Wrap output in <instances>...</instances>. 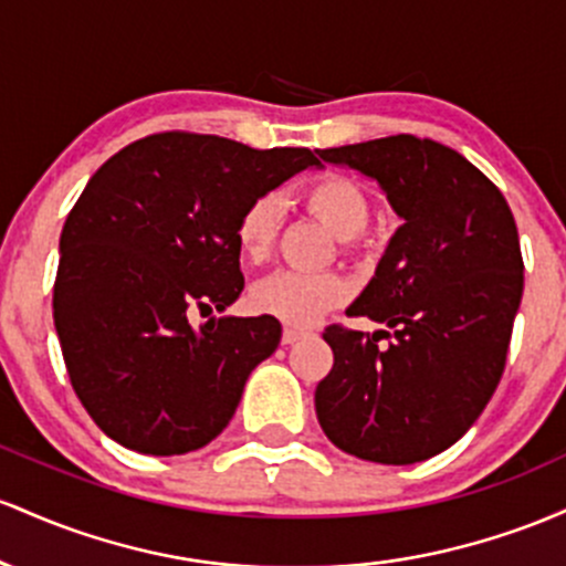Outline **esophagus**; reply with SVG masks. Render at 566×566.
<instances>
[{"instance_id":"esophagus-1","label":"esophagus","mask_w":566,"mask_h":566,"mask_svg":"<svg viewBox=\"0 0 566 566\" xmlns=\"http://www.w3.org/2000/svg\"><path fill=\"white\" fill-rule=\"evenodd\" d=\"M304 336V332L300 328H283V345H294V342H300Z\"/></svg>"}]
</instances>
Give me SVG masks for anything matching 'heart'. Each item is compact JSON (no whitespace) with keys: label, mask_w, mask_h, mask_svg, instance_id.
<instances>
[{"label":"heart","mask_w":566,"mask_h":566,"mask_svg":"<svg viewBox=\"0 0 566 566\" xmlns=\"http://www.w3.org/2000/svg\"><path fill=\"white\" fill-rule=\"evenodd\" d=\"M300 202L326 224L339 240H355L368 224V198L353 179L339 174L315 176L300 189ZM281 227V202L272 195L251 200L240 213L234 238L238 249L253 264L270 259ZM350 296V285L339 275H304V272H275L251 289V304L256 313L272 315L289 326H310L328 310L339 307Z\"/></svg>","instance_id":"heart-1"}]
</instances>
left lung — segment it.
<instances>
[{"instance_id":"1","label":"left lung","mask_w":566,"mask_h":566,"mask_svg":"<svg viewBox=\"0 0 566 566\" xmlns=\"http://www.w3.org/2000/svg\"><path fill=\"white\" fill-rule=\"evenodd\" d=\"M374 179L401 219L347 315L390 332L328 326L334 366L315 411L342 452L411 465L452 447L497 390L524 291L516 221L460 151L417 136L317 149Z\"/></svg>"}]
</instances>
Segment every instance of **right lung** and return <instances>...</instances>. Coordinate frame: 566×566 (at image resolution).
<instances>
[{
  "label": "right lung",
  "mask_w": 566,
  "mask_h": 566,
  "mask_svg": "<svg viewBox=\"0 0 566 566\" xmlns=\"http://www.w3.org/2000/svg\"><path fill=\"white\" fill-rule=\"evenodd\" d=\"M313 165L310 149L174 130L95 170L61 232L53 321L74 392L106 436L170 457L230 424L281 323L221 315L192 328L187 313L238 300L240 213Z\"/></svg>",
  "instance_id": "obj_1"
}]
</instances>
